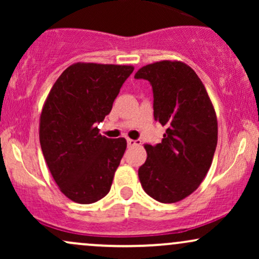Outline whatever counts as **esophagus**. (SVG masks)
Returning a JSON list of instances; mask_svg holds the SVG:
<instances>
[{"mask_svg": "<svg viewBox=\"0 0 259 259\" xmlns=\"http://www.w3.org/2000/svg\"><path fill=\"white\" fill-rule=\"evenodd\" d=\"M126 142H127V146H130V147L138 146V145L141 144V141H140V140H133V139H127Z\"/></svg>", "mask_w": 259, "mask_h": 259, "instance_id": "esophagus-1", "label": "esophagus"}]
</instances>
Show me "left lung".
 I'll use <instances>...</instances> for the list:
<instances>
[{
    "label": "left lung",
    "mask_w": 259,
    "mask_h": 259,
    "mask_svg": "<svg viewBox=\"0 0 259 259\" xmlns=\"http://www.w3.org/2000/svg\"><path fill=\"white\" fill-rule=\"evenodd\" d=\"M135 78L151 82L154 120L167 127L160 144L145 145L140 183L154 200L175 203L200 186L212 164L218 141L214 107L203 82L184 62L147 64Z\"/></svg>",
    "instance_id": "1"
}]
</instances>
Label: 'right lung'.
I'll use <instances>...</instances> for the list:
<instances>
[{"label":"right lung","mask_w":259,"mask_h":259,"mask_svg":"<svg viewBox=\"0 0 259 259\" xmlns=\"http://www.w3.org/2000/svg\"><path fill=\"white\" fill-rule=\"evenodd\" d=\"M133 70V65L78 62L59 75L45 101L41 150L59 190L76 203H94L111 190L126 140L107 139L95 124L112 111Z\"/></svg>","instance_id":"1"}]
</instances>
